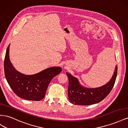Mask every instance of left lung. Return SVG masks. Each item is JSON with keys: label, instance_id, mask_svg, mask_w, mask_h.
I'll list each match as a JSON object with an SVG mask.
<instances>
[{"label": "left lung", "instance_id": "1", "mask_svg": "<svg viewBox=\"0 0 128 128\" xmlns=\"http://www.w3.org/2000/svg\"><path fill=\"white\" fill-rule=\"evenodd\" d=\"M118 66L110 80L106 84L96 88H86L80 84L78 80L66 72L69 80L68 96L69 101L77 105H90L102 101L110 94L115 82Z\"/></svg>", "mask_w": 128, "mask_h": 128}]
</instances>
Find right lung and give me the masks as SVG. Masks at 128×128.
I'll list each match as a JSON object with an SVG mask.
<instances>
[{"label":"right lung","instance_id":"add662e5","mask_svg":"<svg viewBox=\"0 0 128 128\" xmlns=\"http://www.w3.org/2000/svg\"><path fill=\"white\" fill-rule=\"evenodd\" d=\"M10 45L4 60L6 79L10 88L18 96L33 101H40L45 96L48 84L54 77L59 74L62 69L53 67L32 75H26L16 70L9 57Z\"/></svg>","mask_w":128,"mask_h":128}]
</instances>
